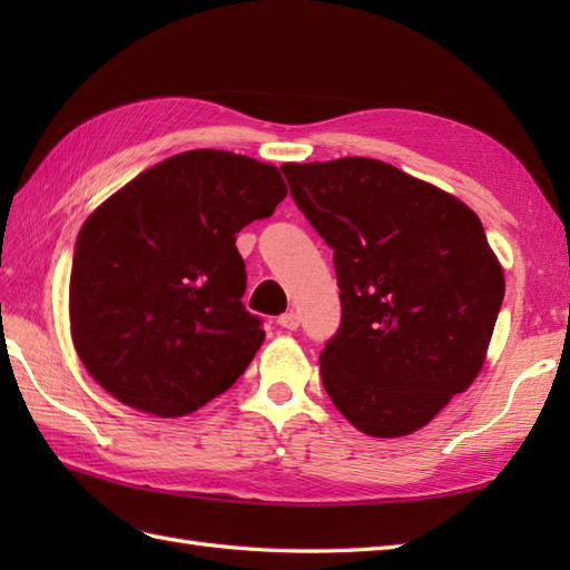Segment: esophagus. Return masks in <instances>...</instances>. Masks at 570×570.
I'll return each mask as SVG.
<instances>
[{"label": "esophagus", "mask_w": 570, "mask_h": 570, "mask_svg": "<svg viewBox=\"0 0 570 570\" xmlns=\"http://www.w3.org/2000/svg\"><path fill=\"white\" fill-rule=\"evenodd\" d=\"M278 325H282V328H286V331H296L298 328V313L288 311V313H284V316H278Z\"/></svg>", "instance_id": "34e87169"}]
</instances>
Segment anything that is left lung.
<instances>
[{"mask_svg": "<svg viewBox=\"0 0 570 570\" xmlns=\"http://www.w3.org/2000/svg\"><path fill=\"white\" fill-rule=\"evenodd\" d=\"M298 210L333 247L343 321L321 353L337 411L374 439L419 431L475 382L504 298L480 217L365 156L284 164Z\"/></svg>", "mask_w": 570, "mask_h": 570, "instance_id": "1", "label": "left lung"}]
</instances>
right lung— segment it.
<instances>
[{"instance_id":"1","label":"right lung","mask_w":570,"mask_h":570,"mask_svg":"<svg viewBox=\"0 0 570 570\" xmlns=\"http://www.w3.org/2000/svg\"><path fill=\"white\" fill-rule=\"evenodd\" d=\"M284 198L276 166L217 149L176 154L107 198L70 272L72 345L95 382L164 419L229 390L264 343L237 233Z\"/></svg>"}]
</instances>
